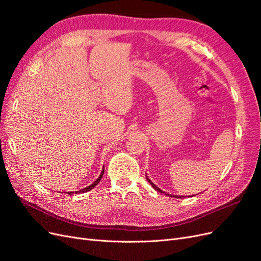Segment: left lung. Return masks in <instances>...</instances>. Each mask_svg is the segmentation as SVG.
I'll return each mask as SVG.
<instances>
[{
  "instance_id": "left-lung-1",
  "label": "left lung",
  "mask_w": 261,
  "mask_h": 261,
  "mask_svg": "<svg viewBox=\"0 0 261 261\" xmlns=\"http://www.w3.org/2000/svg\"><path fill=\"white\" fill-rule=\"evenodd\" d=\"M146 178H147V180L149 181V183L150 184H151V186L155 189V191H158V192H159V193H162V194H164V195H167V196H170V197H174V198H183V196H177V195H171V194H169V193H165V192H163V191H161V189L159 188V187H158L156 185H154L153 183H152V181L151 180H150L149 179V177L146 175Z\"/></svg>"
}]
</instances>
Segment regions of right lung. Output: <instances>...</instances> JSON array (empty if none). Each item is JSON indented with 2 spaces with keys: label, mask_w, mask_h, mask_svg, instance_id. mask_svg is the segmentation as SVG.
<instances>
[{
  "label": "right lung",
  "mask_w": 261,
  "mask_h": 261,
  "mask_svg": "<svg viewBox=\"0 0 261 261\" xmlns=\"http://www.w3.org/2000/svg\"><path fill=\"white\" fill-rule=\"evenodd\" d=\"M103 174H105V168L102 169V171H101V173H100V175H99V177L93 181V183L91 184V185H89V186H87L86 188H83V189H81V191H77V192H75V194H78V193H86V192H89V191H91V189L96 186V185H98V183L99 181L101 180V178H102V176H103ZM68 193V192H67ZM69 195H73L74 194V192L73 193H68Z\"/></svg>",
  "instance_id": "right-lung-1"
}]
</instances>
